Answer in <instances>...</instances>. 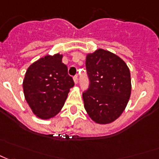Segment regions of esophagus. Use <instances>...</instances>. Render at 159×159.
Returning a JSON list of instances; mask_svg holds the SVG:
<instances>
[{
	"instance_id": "esophagus-1",
	"label": "esophagus",
	"mask_w": 159,
	"mask_h": 159,
	"mask_svg": "<svg viewBox=\"0 0 159 159\" xmlns=\"http://www.w3.org/2000/svg\"><path fill=\"white\" fill-rule=\"evenodd\" d=\"M73 81H74V84H75V85H77L78 84V77L77 76H74V77H73Z\"/></svg>"
}]
</instances>
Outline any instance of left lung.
<instances>
[{"instance_id": "1", "label": "left lung", "mask_w": 159, "mask_h": 159, "mask_svg": "<svg viewBox=\"0 0 159 159\" xmlns=\"http://www.w3.org/2000/svg\"><path fill=\"white\" fill-rule=\"evenodd\" d=\"M86 67L90 85L82 94L84 107L95 123L109 124L121 116L129 100V69L121 57L103 49L87 54Z\"/></svg>"}]
</instances>
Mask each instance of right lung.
I'll list each match as a JSON object with an SVG mask.
<instances>
[{"label": "right lung", "mask_w": 159, "mask_h": 159, "mask_svg": "<svg viewBox=\"0 0 159 159\" xmlns=\"http://www.w3.org/2000/svg\"><path fill=\"white\" fill-rule=\"evenodd\" d=\"M62 54L46 55L31 64L22 82L25 100L36 116L48 120L60 112L74 86Z\"/></svg>", "instance_id": "right-lung-1"}]
</instances>
